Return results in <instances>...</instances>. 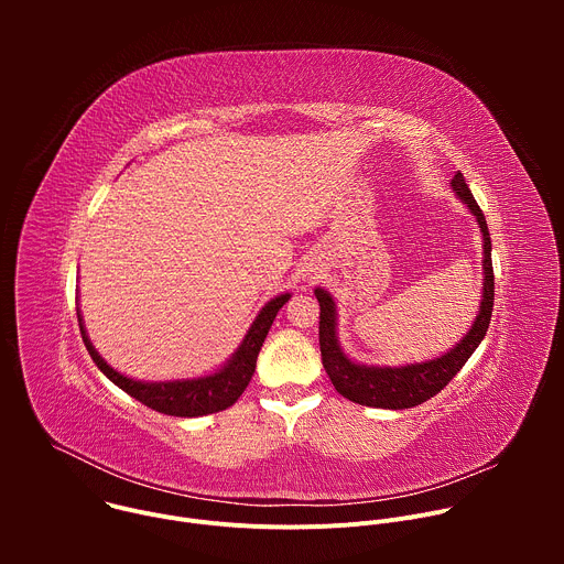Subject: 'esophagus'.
Listing matches in <instances>:
<instances>
[{"label": "esophagus", "instance_id": "1", "mask_svg": "<svg viewBox=\"0 0 564 564\" xmlns=\"http://www.w3.org/2000/svg\"><path fill=\"white\" fill-rule=\"evenodd\" d=\"M310 272H312V270H310Z\"/></svg>", "mask_w": 564, "mask_h": 564}]
</instances>
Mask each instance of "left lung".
I'll return each mask as SVG.
<instances>
[{"label":"left lung","instance_id":"left-lung-1","mask_svg":"<svg viewBox=\"0 0 564 564\" xmlns=\"http://www.w3.org/2000/svg\"><path fill=\"white\" fill-rule=\"evenodd\" d=\"M453 194L462 200V205L473 214L479 231H481V299L477 305V316L468 333L446 352L426 361L399 364V366H379L355 361L346 355L339 341V312L335 296L324 290L314 288V296L318 301V346L321 361L337 388L339 394L355 401V404L370 409H388L401 411L424 404L426 399L437 394L468 361L475 348L487 337L491 312H494V265H491V236L487 227V218L477 207L464 176L457 172L451 181Z\"/></svg>","mask_w":564,"mask_h":564}]
</instances>
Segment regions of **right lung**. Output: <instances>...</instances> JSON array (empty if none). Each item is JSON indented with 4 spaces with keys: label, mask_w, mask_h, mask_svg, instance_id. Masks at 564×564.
Returning a JSON list of instances; mask_svg holds the SVG:
<instances>
[{
    "label": "right lung",
    "mask_w": 564,
    "mask_h": 564,
    "mask_svg": "<svg viewBox=\"0 0 564 564\" xmlns=\"http://www.w3.org/2000/svg\"><path fill=\"white\" fill-rule=\"evenodd\" d=\"M290 296H292V292H283V294H276L274 299H270L259 310L243 341L238 344V348L231 352V357L225 359L218 368H214L212 372H205L198 377H185V379L144 381V379H135L124 372H118L100 357V352L91 344L87 326H85V318H83V310L79 307H77V324H79V333H83V341H85L91 359L100 368V372L107 375V379L113 381L118 388H122L127 394H131L133 399L142 401L144 406L163 413V415L203 417V415H212V413L229 409L234 401L243 394V390L248 388V383L254 375L261 346L274 324L279 310L285 305V301Z\"/></svg>",
    "instance_id": "right-lung-1"
}]
</instances>
